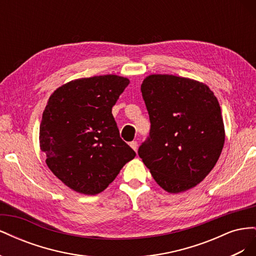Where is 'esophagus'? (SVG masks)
Instances as JSON below:
<instances>
[{
    "label": "esophagus",
    "instance_id": "esophagus-1",
    "mask_svg": "<svg viewBox=\"0 0 256 256\" xmlns=\"http://www.w3.org/2000/svg\"><path fill=\"white\" fill-rule=\"evenodd\" d=\"M129 145H130V147H131V148H132L134 150H136V148H138V142L132 141V142L129 143Z\"/></svg>",
    "mask_w": 256,
    "mask_h": 256
}]
</instances>
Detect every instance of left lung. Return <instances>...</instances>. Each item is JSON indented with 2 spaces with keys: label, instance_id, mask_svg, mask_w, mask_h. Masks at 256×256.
<instances>
[{
  "label": "left lung",
  "instance_id": "1",
  "mask_svg": "<svg viewBox=\"0 0 256 256\" xmlns=\"http://www.w3.org/2000/svg\"><path fill=\"white\" fill-rule=\"evenodd\" d=\"M150 131L138 156L170 193L194 188L210 173L226 140L218 99L206 84L150 74L141 85Z\"/></svg>",
  "mask_w": 256,
  "mask_h": 256
}]
</instances>
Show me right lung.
Segmentation results:
<instances>
[{"label":"right lung","instance_id":"obj_1","mask_svg":"<svg viewBox=\"0 0 256 256\" xmlns=\"http://www.w3.org/2000/svg\"><path fill=\"white\" fill-rule=\"evenodd\" d=\"M129 79L116 74L81 78L50 96L40 127L46 164L68 188L95 196L136 157L124 142L112 108Z\"/></svg>","mask_w":256,"mask_h":256}]
</instances>
